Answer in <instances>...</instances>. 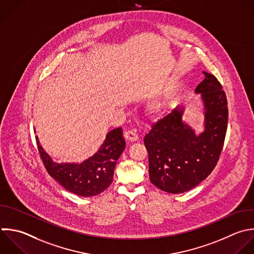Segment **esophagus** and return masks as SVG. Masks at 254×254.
Instances as JSON below:
<instances>
[{
	"label": "esophagus",
	"mask_w": 254,
	"mask_h": 254,
	"mask_svg": "<svg viewBox=\"0 0 254 254\" xmlns=\"http://www.w3.org/2000/svg\"><path fill=\"white\" fill-rule=\"evenodd\" d=\"M124 137L126 140H128L130 142H135L138 140V135L133 131H126L124 133Z\"/></svg>",
	"instance_id": "1"
}]
</instances>
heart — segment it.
<instances>
[{"instance_id": "1", "label": "heart", "mask_w": 254, "mask_h": 254, "mask_svg": "<svg viewBox=\"0 0 254 254\" xmlns=\"http://www.w3.org/2000/svg\"><path fill=\"white\" fill-rule=\"evenodd\" d=\"M165 107H166V103L164 102V100L158 98V99L154 100V101L150 104L149 110H150V113H151L152 116L158 117V116L162 115V113H163L164 110H165Z\"/></svg>"}]
</instances>
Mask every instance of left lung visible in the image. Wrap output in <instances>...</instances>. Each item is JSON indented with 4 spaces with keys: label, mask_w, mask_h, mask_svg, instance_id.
<instances>
[{
    "label": "left lung",
    "mask_w": 254,
    "mask_h": 254,
    "mask_svg": "<svg viewBox=\"0 0 254 254\" xmlns=\"http://www.w3.org/2000/svg\"><path fill=\"white\" fill-rule=\"evenodd\" d=\"M196 86L203 110V131L183 120L184 106L153 124L144 143L149 153V177L153 185L170 193H182L196 187L214 169L227 129V101L214 75L202 71Z\"/></svg>",
    "instance_id": "obj_1"
}]
</instances>
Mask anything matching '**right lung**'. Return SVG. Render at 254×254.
<instances>
[{"mask_svg":"<svg viewBox=\"0 0 254 254\" xmlns=\"http://www.w3.org/2000/svg\"><path fill=\"white\" fill-rule=\"evenodd\" d=\"M36 139L48 173L65 190L84 197L97 195L110 186L116 162L126 146L119 127L109 131L97 152L83 162L57 163L44 150L38 136Z\"/></svg>","mask_w":254,"mask_h":254,"instance_id":"add662e5","label":"right lung"}]
</instances>
